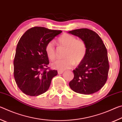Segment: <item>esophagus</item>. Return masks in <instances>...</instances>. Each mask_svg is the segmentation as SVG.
Segmentation results:
<instances>
[{
	"label": "esophagus",
	"instance_id": "1",
	"mask_svg": "<svg viewBox=\"0 0 122 122\" xmlns=\"http://www.w3.org/2000/svg\"><path fill=\"white\" fill-rule=\"evenodd\" d=\"M57 73H58L59 74H62L63 73V71H57Z\"/></svg>",
	"mask_w": 122,
	"mask_h": 122
}]
</instances>
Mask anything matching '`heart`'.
Segmentation results:
<instances>
[{"instance_id": "heart-1", "label": "heart", "mask_w": 122, "mask_h": 122, "mask_svg": "<svg viewBox=\"0 0 122 122\" xmlns=\"http://www.w3.org/2000/svg\"><path fill=\"white\" fill-rule=\"evenodd\" d=\"M58 43L60 46L66 48L64 57L65 59L58 60L52 63L53 68L63 71L71 68L74 64L81 63L86 56L87 46L84 40L76 39L74 36L65 33L59 37ZM45 51L48 58L51 61L56 58V48L53 41L48 42L45 47Z\"/></svg>"}]
</instances>
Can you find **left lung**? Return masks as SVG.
<instances>
[{
    "mask_svg": "<svg viewBox=\"0 0 122 122\" xmlns=\"http://www.w3.org/2000/svg\"><path fill=\"white\" fill-rule=\"evenodd\" d=\"M69 33L84 40L87 46L85 58L73 70L74 77L69 83L70 88L77 93L94 94L108 79L109 64L106 47L100 36L89 29H77Z\"/></svg>",
    "mask_w": 122,
    "mask_h": 122,
    "instance_id": "1",
    "label": "left lung"
}]
</instances>
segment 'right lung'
<instances>
[{"mask_svg":"<svg viewBox=\"0 0 122 122\" xmlns=\"http://www.w3.org/2000/svg\"><path fill=\"white\" fill-rule=\"evenodd\" d=\"M62 32L42 27L29 29L20 39L14 59V77L24 94L37 96L47 92L57 71L48 67L46 44Z\"/></svg>","mask_w":122,"mask_h":122,"instance_id":"add662e5","label":"right lung"}]
</instances>
